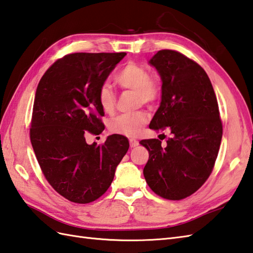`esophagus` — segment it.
Returning a JSON list of instances; mask_svg holds the SVG:
<instances>
[{
  "label": "esophagus",
  "mask_w": 253,
  "mask_h": 253,
  "mask_svg": "<svg viewBox=\"0 0 253 253\" xmlns=\"http://www.w3.org/2000/svg\"><path fill=\"white\" fill-rule=\"evenodd\" d=\"M137 145H138V141H136V139H133V138L130 139V146H131V148L136 147Z\"/></svg>",
  "instance_id": "34e87169"
}]
</instances>
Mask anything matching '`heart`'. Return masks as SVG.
<instances>
[{
    "label": "heart",
    "mask_w": 253,
    "mask_h": 253,
    "mask_svg": "<svg viewBox=\"0 0 253 253\" xmlns=\"http://www.w3.org/2000/svg\"><path fill=\"white\" fill-rule=\"evenodd\" d=\"M116 83L125 89L135 91L138 104L151 105L160 97L161 87L157 78L149 76V71L144 65L135 61H128L117 72ZM98 104L105 112L115 109L116 95L107 84H103L97 93ZM147 122V115L138 111L132 115H121L114 118L109 123V130L112 133L121 134L128 137L136 136Z\"/></svg>",
    "instance_id": "b5f03b06"
}]
</instances>
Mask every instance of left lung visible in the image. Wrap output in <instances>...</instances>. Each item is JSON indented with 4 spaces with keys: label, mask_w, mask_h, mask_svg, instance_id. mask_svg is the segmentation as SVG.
I'll use <instances>...</instances> for the list:
<instances>
[{
    "label": "left lung",
    "mask_w": 253,
    "mask_h": 253,
    "mask_svg": "<svg viewBox=\"0 0 253 253\" xmlns=\"http://www.w3.org/2000/svg\"><path fill=\"white\" fill-rule=\"evenodd\" d=\"M162 82L161 103L149 127L168 128L171 137L139 142L149 159L144 168L148 186L160 197L181 200L198 190L212 172L223 128L209 77L183 54L162 49L148 61Z\"/></svg>",
    "instance_id": "obj_1"
}]
</instances>
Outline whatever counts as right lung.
Returning a JSON list of instances; mask_svg holds the SVG:
<instances>
[{
    "mask_svg": "<svg viewBox=\"0 0 253 253\" xmlns=\"http://www.w3.org/2000/svg\"><path fill=\"white\" fill-rule=\"evenodd\" d=\"M126 55H66L38 84L30 128L32 148L50 186L72 203L88 204L104 195L130 146L119 134L108 136L102 146L85 141L86 131H103L98 89Z\"/></svg>",
    "mask_w": 253,
    "mask_h": 253,
    "instance_id": "1",
    "label": "right lung"
}]
</instances>
